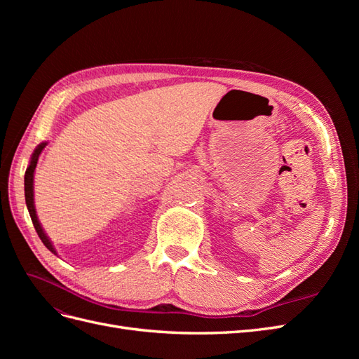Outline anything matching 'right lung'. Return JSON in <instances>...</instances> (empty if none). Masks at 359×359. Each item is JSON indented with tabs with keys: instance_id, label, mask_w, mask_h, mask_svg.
Here are the masks:
<instances>
[{
	"instance_id": "add662e5",
	"label": "right lung",
	"mask_w": 359,
	"mask_h": 359,
	"mask_svg": "<svg viewBox=\"0 0 359 359\" xmlns=\"http://www.w3.org/2000/svg\"><path fill=\"white\" fill-rule=\"evenodd\" d=\"M48 145V142H43L40 144L36 149L34 153H32L31 156V160H29V165L25 170V202H27V208H28V212L31 215V220H32V224H34L36 227V232L37 235L40 236L41 243L45 244L48 247V250H50V252L53 255H57V250L53 248L50 240L48 238V235L45 233V231L41 229V224L37 219V214H36V206H34V170H36V166H37V161H39V156L41 154L43 148H45Z\"/></svg>"
}]
</instances>
